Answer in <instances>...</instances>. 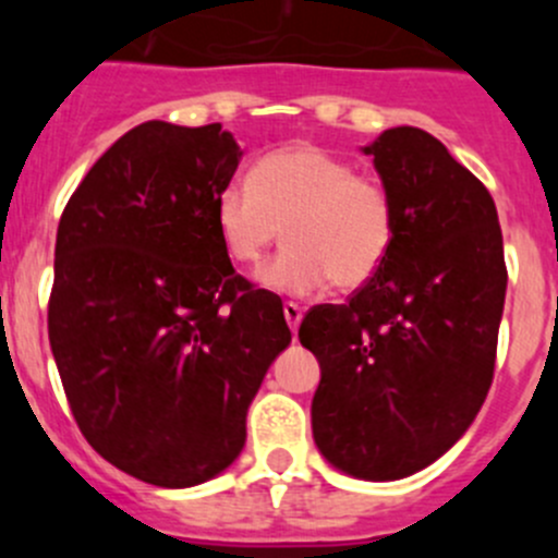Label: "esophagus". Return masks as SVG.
<instances>
[{"mask_svg": "<svg viewBox=\"0 0 558 558\" xmlns=\"http://www.w3.org/2000/svg\"><path fill=\"white\" fill-rule=\"evenodd\" d=\"M283 313H286V320H289L291 331L296 335V329H300V324H302V307L296 305V302H286Z\"/></svg>", "mask_w": 558, "mask_h": 558, "instance_id": "1", "label": "esophagus"}]
</instances>
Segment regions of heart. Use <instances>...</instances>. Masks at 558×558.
<instances>
[{
    "label": "heart",
    "instance_id": "obj_1",
    "mask_svg": "<svg viewBox=\"0 0 558 558\" xmlns=\"http://www.w3.org/2000/svg\"><path fill=\"white\" fill-rule=\"evenodd\" d=\"M216 227L238 264L262 262L283 232L289 245L258 278L280 294L313 296L331 280L353 291L380 272L397 234V205L378 174L300 143L269 150L251 178L223 185Z\"/></svg>",
    "mask_w": 558,
    "mask_h": 558
}]
</instances>
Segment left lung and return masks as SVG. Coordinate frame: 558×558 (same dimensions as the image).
Here are the masks:
<instances>
[{
	"label": "left lung",
	"instance_id": "left-lung-1",
	"mask_svg": "<svg viewBox=\"0 0 558 558\" xmlns=\"http://www.w3.org/2000/svg\"><path fill=\"white\" fill-rule=\"evenodd\" d=\"M397 205L380 272L345 305H315L300 340L320 364L318 451L353 477L399 481L440 459L475 421L494 378L508 289L486 185L415 126L373 145Z\"/></svg>",
	"mask_w": 558,
	"mask_h": 558
}]
</instances>
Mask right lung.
<instances>
[{"label":"right lung","instance_id":"add662e5","mask_svg":"<svg viewBox=\"0 0 558 558\" xmlns=\"http://www.w3.org/2000/svg\"><path fill=\"white\" fill-rule=\"evenodd\" d=\"M240 156L221 123H140L56 232L48 337L66 402L94 451L161 488L238 459L247 404L291 342L283 302L234 272L218 238Z\"/></svg>","mask_w":558,"mask_h":558}]
</instances>
